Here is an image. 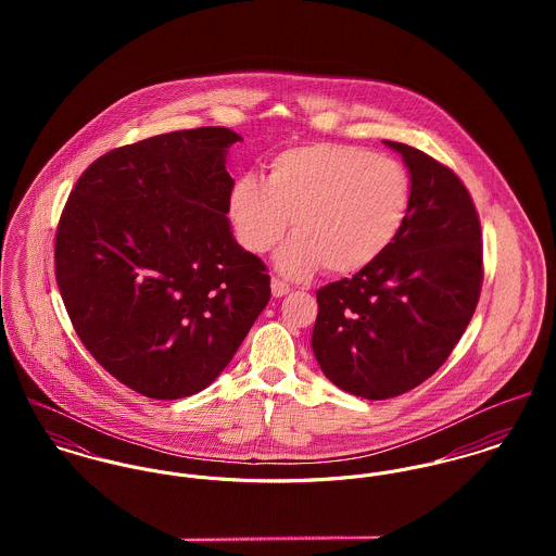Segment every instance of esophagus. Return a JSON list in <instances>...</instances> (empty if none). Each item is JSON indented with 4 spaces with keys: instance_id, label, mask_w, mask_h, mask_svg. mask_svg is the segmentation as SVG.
I'll use <instances>...</instances> for the list:
<instances>
[{
    "instance_id": "1",
    "label": "esophagus",
    "mask_w": 556,
    "mask_h": 556,
    "mask_svg": "<svg viewBox=\"0 0 556 556\" xmlns=\"http://www.w3.org/2000/svg\"><path fill=\"white\" fill-rule=\"evenodd\" d=\"M287 293H291V287L278 278H271V295L274 298H285Z\"/></svg>"
}]
</instances>
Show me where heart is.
I'll list each match as a JSON object with an SVG mask.
<instances>
[{"label": "heart", "instance_id": "obj_1", "mask_svg": "<svg viewBox=\"0 0 556 556\" xmlns=\"http://www.w3.org/2000/svg\"><path fill=\"white\" fill-rule=\"evenodd\" d=\"M410 203V181L394 159L368 150L313 143L276 154L265 181L243 175L229 201L241 245L267 252L291 229L276 254L285 276L353 274L372 263L397 236Z\"/></svg>", "mask_w": 556, "mask_h": 556}]
</instances>
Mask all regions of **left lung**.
<instances>
[{
    "label": "left lung",
    "instance_id": "1",
    "mask_svg": "<svg viewBox=\"0 0 556 556\" xmlns=\"http://www.w3.org/2000/svg\"><path fill=\"white\" fill-rule=\"evenodd\" d=\"M386 146L410 173L406 218L372 263L318 289L313 329L323 375L368 400L406 394L445 364L483 282L481 225L467 186L410 146Z\"/></svg>",
    "mask_w": 556,
    "mask_h": 556
}]
</instances>
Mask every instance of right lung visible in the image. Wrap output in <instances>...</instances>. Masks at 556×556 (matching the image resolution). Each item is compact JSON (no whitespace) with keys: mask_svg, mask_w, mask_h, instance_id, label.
<instances>
[{"mask_svg":"<svg viewBox=\"0 0 556 556\" xmlns=\"http://www.w3.org/2000/svg\"><path fill=\"white\" fill-rule=\"evenodd\" d=\"M223 126L115 148L75 184L55 233L73 327L119 383L156 400L205 390L269 302L265 263L229 227Z\"/></svg>","mask_w":556,"mask_h":556,"instance_id":"1","label":"right lung"}]
</instances>
